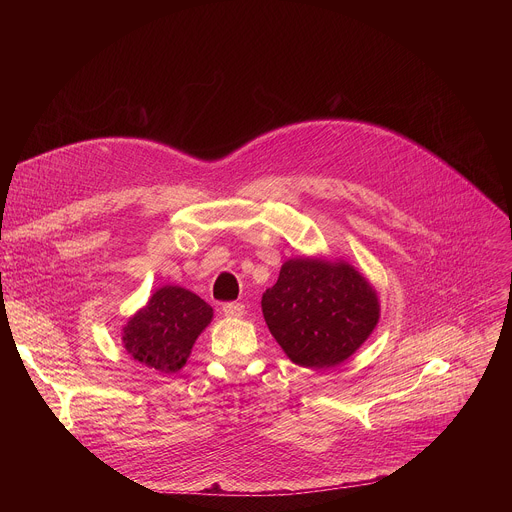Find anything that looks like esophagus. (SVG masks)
<instances>
[{
	"label": "esophagus",
	"mask_w": 512,
	"mask_h": 512,
	"mask_svg": "<svg viewBox=\"0 0 512 512\" xmlns=\"http://www.w3.org/2000/svg\"><path fill=\"white\" fill-rule=\"evenodd\" d=\"M223 314L227 318H241L245 314V306L239 302H227L223 304Z\"/></svg>",
	"instance_id": "34e87169"
}]
</instances>
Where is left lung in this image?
Returning a JSON list of instances; mask_svg holds the SVG:
<instances>
[{
  "label": "left lung",
  "instance_id": "obj_1",
  "mask_svg": "<svg viewBox=\"0 0 512 512\" xmlns=\"http://www.w3.org/2000/svg\"><path fill=\"white\" fill-rule=\"evenodd\" d=\"M269 332L300 367L346 360L379 322L375 289L348 263L289 259L261 300Z\"/></svg>",
  "mask_w": 512,
  "mask_h": 512
}]
</instances>
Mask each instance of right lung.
Masks as SVG:
<instances>
[{"mask_svg": "<svg viewBox=\"0 0 512 512\" xmlns=\"http://www.w3.org/2000/svg\"><path fill=\"white\" fill-rule=\"evenodd\" d=\"M210 320L212 308L204 300L184 287L166 285L127 322L123 344L145 367L164 375L178 373Z\"/></svg>", "mask_w": 512, "mask_h": 512, "instance_id": "1", "label": "right lung"}]
</instances>
